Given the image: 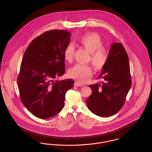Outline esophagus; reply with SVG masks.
Listing matches in <instances>:
<instances>
[{
	"mask_svg": "<svg viewBox=\"0 0 152 152\" xmlns=\"http://www.w3.org/2000/svg\"><path fill=\"white\" fill-rule=\"evenodd\" d=\"M74 86H76V87H82V86H83L84 85H83V84H81V83H80L77 82V81H76V82H75V83H74Z\"/></svg>",
	"mask_w": 152,
	"mask_h": 152,
	"instance_id": "obj_1",
	"label": "esophagus"
}]
</instances>
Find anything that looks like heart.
I'll use <instances>...</instances> for the list:
<instances>
[{"instance_id": "heart-1", "label": "heart", "mask_w": 152, "mask_h": 152, "mask_svg": "<svg viewBox=\"0 0 152 152\" xmlns=\"http://www.w3.org/2000/svg\"><path fill=\"white\" fill-rule=\"evenodd\" d=\"M79 43L91 53L90 60L96 69H101L107 61L108 52L104 47L103 42L98 34L91 32L80 37ZM75 53V47L68 44L64 48L63 56L68 62L72 61ZM69 76L81 83L87 81L92 75L91 66L76 64L68 70Z\"/></svg>"}]
</instances>
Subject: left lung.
<instances>
[{
    "label": "left lung",
    "mask_w": 152,
    "mask_h": 152,
    "mask_svg": "<svg viewBox=\"0 0 152 152\" xmlns=\"http://www.w3.org/2000/svg\"><path fill=\"white\" fill-rule=\"evenodd\" d=\"M102 69L97 79L102 81L89 86L92 94L86 101L88 108L94 115L107 117L123 107L132 84L129 58L122 44H112Z\"/></svg>",
    "instance_id": "1"
}]
</instances>
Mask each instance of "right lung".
I'll list each match as a JSON object with an SVG mask.
<instances>
[{
    "label": "right lung",
    "mask_w": 152,
    "mask_h": 152,
    "mask_svg": "<svg viewBox=\"0 0 152 152\" xmlns=\"http://www.w3.org/2000/svg\"><path fill=\"white\" fill-rule=\"evenodd\" d=\"M71 34L51 30L34 39L24 52L18 77L23 105L39 118L56 116L64 105L65 94L73 87L71 79L55 81L65 72L63 52Z\"/></svg>",
    "instance_id": "obj_1"
}]
</instances>
